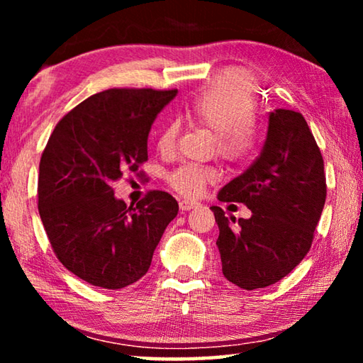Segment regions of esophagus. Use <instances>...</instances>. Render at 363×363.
I'll return each mask as SVG.
<instances>
[{"label": "esophagus", "instance_id": "esophagus-1", "mask_svg": "<svg viewBox=\"0 0 363 363\" xmlns=\"http://www.w3.org/2000/svg\"><path fill=\"white\" fill-rule=\"evenodd\" d=\"M199 206V203H195V201H190V200H181L179 201V208L182 211H190L194 210V208Z\"/></svg>", "mask_w": 363, "mask_h": 363}]
</instances>
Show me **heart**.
I'll use <instances>...</instances> for the list:
<instances>
[{
	"label": "heart",
	"mask_w": 363,
	"mask_h": 363,
	"mask_svg": "<svg viewBox=\"0 0 363 363\" xmlns=\"http://www.w3.org/2000/svg\"><path fill=\"white\" fill-rule=\"evenodd\" d=\"M257 94L247 72L225 70L205 86L187 104L186 115L214 133L216 155L230 164L248 163L261 144V126L256 120ZM181 133L179 121H168L160 131L157 147L162 153L176 149ZM210 167L184 164L167 176L168 186L186 199H196L216 181Z\"/></svg>",
	"instance_id": "obj_1"
}]
</instances>
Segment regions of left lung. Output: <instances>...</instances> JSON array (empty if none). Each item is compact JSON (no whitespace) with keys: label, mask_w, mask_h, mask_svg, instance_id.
Instances as JSON below:
<instances>
[{"label":"left lung","mask_w":363,"mask_h":363,"mask_svg":"<svg viewBox=\"0 0 363 363\" xmlns=\"http://www.w3.org/2000/svg\"><path fill=\"white\" fill-rule=\"evenodd\" d=\"M218 199L253 213L229 219L223 208L211 206L224 277L243 290L286 277L309 253L327 199L323 158L304 116L285 108L270 112L261 155Z\"/></svg>","instance_id":"8db88e82"}]
</instances>
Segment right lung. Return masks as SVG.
Instances as JSON below:
<instances>
[{
  "label": "right lung",
  "mask_w": 363,
  "mask_h": 363,
  "mask_svg": "<svg viewBox=\"0 0 363 363\" xmlns=\"http://www.w3.org/2000/svg\"><path fill=\"white\" fill-rule=\"evenodd\" d=\"M177 89L112 88L78 104L40 160L38 211L54 255L88 284L118 290L144 277L176 199L149 190L136 206L113 196L126 171L143 174L152 123Z\"/></svg>",
  "instance_id": "1"
}]
</instances>
